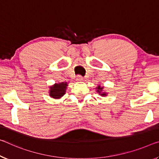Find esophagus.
I'll use <instances>...</instances> for the list:
<instances>
[{"instance_id": "esophagus-1", "label": "esophagus", "mask_w": 159, "mask_h": 159, "mask_svg": "<svg viewBox=\"0 0 159 159\" xmlns=\"http://www.w3.org/2000/svg\"><path fill=\"white\" fill-rule=\"evenodd\" d=\"M83 80H84V78L81 75H78L76 78V80H78V81H82Z\"/></svg>"}]
</instances>
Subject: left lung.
I'll return each mask as SVG.
<instances>
[{"label": "left lung", "mask_w": 159, "mask_h": 159, "mask_svg": "<svg viewBox=\"0 0 159 159\" xmlns=\"http://www.w3.org/2000/svg\"><path fill=\"white\" fill-rule=\"evenodd\" d=\"M96 89H97V92L99 93L100 95H102V96H106V95H107L106 93L102 92L103 87H101L100 85H98V86L96 88Z\"/></svg>", "instance_id": "1"}]
</instances>
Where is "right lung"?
<instances>
[{
  "mask_svg": "<svg viewBox=\"0 0 159 159\" xmlns=\"http://www.w3.org/2000/svg\"><path fill=\"white\" fill-rule=\"evenodd\" d=\"M68 84L66 82H62L59 84H55L49 87V95L54 99H59L66 93Z\"/></svg>",
  "mask_w": 159,
  "mask_h": 159,
  "instance_id": "right-lung-1",
  "label": "right lung"
}]
</instances>
